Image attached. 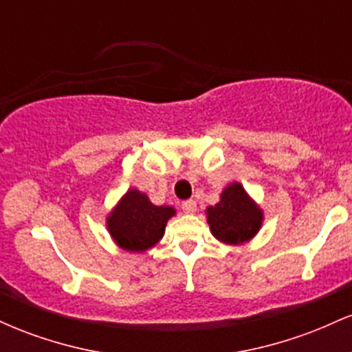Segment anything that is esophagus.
<instances>
[{"instance_id": "obj_1", "label": "esophagus", "mask_w": 352, "mask_h": 352, "mask_svg": "<svg viewBox=\"0 0 352 352\" xmlns=\"http://www.w3.org/2000/svg\"><path fill=\"white\" fill-rule=\"evenodd\" d=\"M182 210H184L185 213H188V215H193V213L197 212V201L195 200H187L182 204Z\"/></svg>"}]
</instances>
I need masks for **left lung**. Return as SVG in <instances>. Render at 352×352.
Listing matches in <instances>:
<instances>
[{
    "mask_svg": "<svg viewBox=\"0 0 352 352\" xmlns=\"http://www.w3.org/2000/svg\"><path fill=\"white\" fill-rule=\"evenodd\" d=\"M210 232L225 245L240 246L256 236L263 225V208L254 201L240 182H232L215 205L205 210Z\"/></svg>",
    "mask_w": 352,
    "mask_h": 352,
    "instance_id": "1",
    "label": "left lung"
}]
</instances>
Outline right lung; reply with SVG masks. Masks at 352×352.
I'll list each match as a JSON object with an SVG mask.
<instances>
[{"mask_svg":"<svg viewBox=\"0 0 352 352\" xmlns=\"http://www.w3.org/2000/svg\"><path fill=\"white\" fill-rule=\"evenodd\" d=\"M170 205H153L147 193L129 188L106 217L112 241L129 253H145L162 240L167 221L175 217Z\"/></svg>","mask_w":352,"mask_h":352,"instance_id":"right-lung-1","label":"right lung"}]
</instances>
